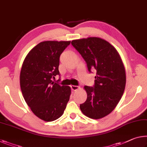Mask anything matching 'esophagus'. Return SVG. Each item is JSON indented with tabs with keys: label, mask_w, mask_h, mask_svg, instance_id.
Here are the masks:
<instances>
[{
	"label": "esophagus",
	"mask_w": 147,
	"mask_h": 147,
	"mask_svg": "<svg viewBox=\"0 0 147 147\" xmlns=\"http://www.w3.org/2000/svg\"><path fill=\"white\" fill-rule=\"evenodd\" d=\"M71 88L72 90L76 91V90H78L80 88H79V86H73V85H72V86H71Z\"/></svg>",
	"instance_id": "34e87169"
}]
</instances>
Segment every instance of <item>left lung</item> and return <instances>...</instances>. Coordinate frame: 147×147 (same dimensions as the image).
Here are the masks:
<instances>
[{"label":"left lung","instance_id":"left-lung-1","mask_svg":"<svg viewBox=\"0 0 147 147\" xmlns=\"http://www.w3.org/2000/svg\"><path fill=\"white\" fill-rule=\"evenodd\" d=\"M71 44L85 60L88 71H96L94 86H84L87 99L80 105V110L90 118H103L115 109L124 94L126 78L122 59L113 46L97 37L74 40Z\"/></svg>","mask_w":147,"mask_h":147}]
</instances>
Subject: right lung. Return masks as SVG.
<instances>
[{
    "label": "right lung",
    "mask_w": 147,
    "mask_h": 147,
    "mask_svg": "<svg viewBox=\"0 0 147 147\" xmlns=\"http://www.w3.org/2000/svg\"><path fill=\"white\" fill-rule=\"evenodd\" d=\"M71 41H44L32 49L23 63L20 86L27 104L37 117L52 122L61 117L71 90L52 78L60 76L59 57Z\"/></svg>",
    "instance_id": "add662e5"
}]
</instances>
